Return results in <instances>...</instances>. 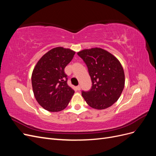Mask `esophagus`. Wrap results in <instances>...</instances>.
Here are the masks:
<instances>
[{
    "label": "esophagus",
    "instance_id": "1",
    "mask_svg": "<svg viewBox=\"0 0 156 156\" xmlns=\"http://www.w3.org/2000/svg\"><path fill=\"white\" fill-rule=\"evenodd\" d=\"M76 88H77V90H81V87H80L79 85V86H77V87H76Z\"/></svg>",
    "mask_w": 156,
    "mask_h": 156
}]
</instances>
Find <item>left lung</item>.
<instances>
[{
	"mask_svg": "<svg viewBox=\"0 0 156 156\" xmlns=\"http://www.w3.org/2000/svg\"><path fill=\"white\" fill-rule=\"evenodd\" d=\"M86 63L92 87L82 96L87 104L96 109H105L119 100L125 84L124 69L120 61L107 51L94 48L79 51Z\"/></svg>",
	"mask_w": 156,
	"mask_h": 156,
	"instance_id": "1",
	"label": "left lung"
}]
</instances>
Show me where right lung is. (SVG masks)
<instances>
[{"mask_svg": "<svg viewBox=\"0 0 156 156\" xmlns=\"http://www.w3.org/2000/svg\"><path fill=\"white\" fill-rule=\"evenodd\" d=\"M75 52L56 47L37 61L32 73L33 92L37 103L44 109L58 112L66 107L75 91L67 84L64 68Z\"/></svg>", "mask_w": 156, "mask_h": 156, "instance_id": "obj_1", "label": "right lung"}]
</instances>
